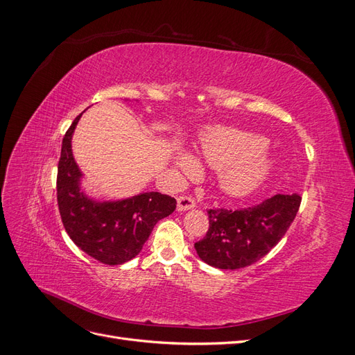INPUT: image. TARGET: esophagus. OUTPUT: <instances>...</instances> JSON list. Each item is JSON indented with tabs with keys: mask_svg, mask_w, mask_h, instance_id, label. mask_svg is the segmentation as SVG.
Here are the masks:
<instances>
[{
	"mask_svg": "<svg viewBox=\"0 0 355 355\" xmlns=\"http://www.w3.org/2000/svg\"><path fill=\"white\" fill-rule=\"evenodd\" d=\"M196 207V201L194 198L187 197V196H180L178 197V210L179 211H187Z\"/></svg>",
	"mask_w": 355,
	"mask_h": 355,
	"instance_id": "1",
	"label": "esophagus"
}]
</instances>
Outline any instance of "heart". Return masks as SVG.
<instances>
[{
  "mask_svg": "<svg viewBox=\"0 0 355 355\" xmlns=\"http://www.w3.org/2000/svg\"><path fill=\"white\" fill-rule=\"evenodd\" d=\"M263 148L265 141L259 136L220 127L204 135L200 157L218 168V184L223 194L241 198L253 194L274 168V158L265 154ZM173 163L184 175H194L198 170L197 159L185 153L176 154Z\"/></svg>",
  "mask_w": 355,
  "mask_h": 355,
  "instance_id": "obj_1",
  "label": "heart"
}]
</instances>
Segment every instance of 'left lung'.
Instances as JSON below:
<instances>
[{
    "label": "left lung",
    "instance_id": "1",
    "mask_svg": "<svg viewBox=\"0 0 355 355\" xmlns=\"http://www.w3.org/2000/svg\"><path fill=\"white\" fill-rule=\"evenodd\" d=\"M300 200L297 194H277L253 207L207 210L209 231L194 244L197 254L219 270H239L257 262L284 237Z\"/></svg>",
    "mask_w": 355,
    "mask_h": 355
}]
</instances>
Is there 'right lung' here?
I'll return each mask as SVG.
<instances>
[{
	"label": "right lung",
	"instance_id": "right-lung-1",
	"mask_svg": "<svg viewBox=\"0 0 355 355\" xmlns=\"http://www.w3.org/2000/svg\"><path fill=\"white\" fill-rule=\"evenodd\" d=\"M81 115L62 142L56 184L62 223L84 253L105 265H121L141 253L155 223L175 211L176 200L159 192H142L118 201H96L85 196L71 145Z\"/></svg>",
	"mask_w": 355,
	"mask_h": 355
}]
</instances>
